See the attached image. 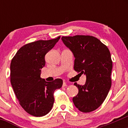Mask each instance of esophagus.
<instances>
[{
    "label": "esophagus",
    "instance_id": "1",
    "mask_svg": "<svg viewBox=\"0 0 128 128\" xmlns=\"http://www.w3.org/2000/svg\"><path fill=\"white\" fill-rule=\"evenodd\" d=\"M62 86H63V87H66V86H67V84H66L64 82V83H63Z\"/></svg>",
    "mask_w": 128,
    "mask_h": 128
}]
</instances>
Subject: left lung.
<instances>
[{"label": "left lung", "mask_w": 128, "mask_h": 128, "mask_svg": "<svg viewBox=\"0 0 128 128\" xmlns=\"http://www.w3.org/2000/svg\"><path fill=\"white\" fill-rule=\"evenodd\" d=\"M62 40L74 55V70L86 75L84 85L74 83L78 92L73 102L83 112L93 111L102 104L111 87L112 61L110 50L93 36H62Z\"/></svg>", "instance_id": "1"}]
</instances>
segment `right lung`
I'll return each instance as SVG.
<instances>
[{
	"label": "right lung",
	"instance_id": "right-lung-1",
	"mask_svg": "<svg viewBox=\"0 0 128 128\" xmlns=\"http://www.w3.org/2000/svg\"><path fill=\"white\" fill-rule=\"evenodd\" d=\"M60 36L50 40H38L19 49L10 64V82L19 104L32 116L46 115L53 106L54 92L63 84L61 78L52 82L40 78L45 65V56Z\"/></svg>",
	"mask_w": 128,
	"mask_h": 128
}]
</instances>
